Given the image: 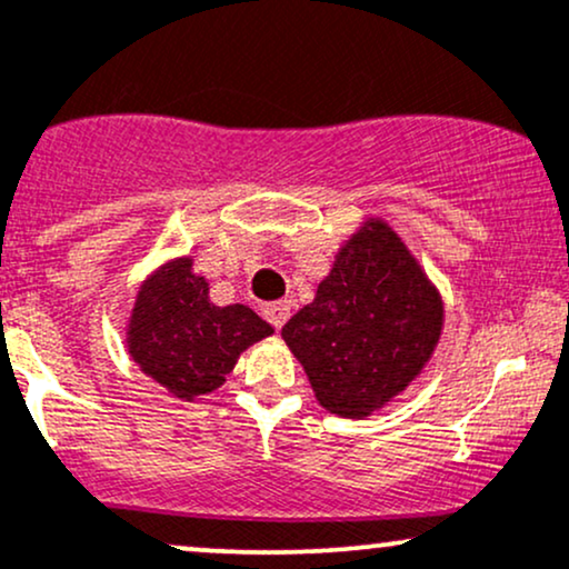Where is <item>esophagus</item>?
<instances>
[{"instance_id": "1", "label": "esophagus", "mask_w": 569, "mask_h": 569, "mask_svg": "<svg viewBox=\"0 0 569 569\" xmlns=\"http://www.w3.org/2000/svg\"><path fill=\"white\" fill-rule=\"evenodd\" d=\"M289 316H291L289 302H272L264 307V318L272 323V329H280V326L289 321Z\"/></svg>"}]
</instances>
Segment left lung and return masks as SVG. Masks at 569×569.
I'll return each instance as SVG.
<instances>
[{
    "label": "left lung",
    "mask_w": 569,
    "mask_h": 569,
    "mask_svg": "<svg viewBox=\"0 0 569 569\" xmlns=\"http://www.w3.org/2000/svg\"><path fill=\"white\" fill-rule=\"evenodd\" d=\"M443 305L403 240L369 219L339 248L316 299L283 326L318 403L361 420L403 393L433 356Z\"/></svg>",
    "instance_id": "left-lung-1"
}]
</instances>
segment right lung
<instances>
[{
  "mask_svg": "<svg viewBox=\"0 0 569 569\" xmlns=\"http://www.w3.org/2000/svg\"><path fill=\"white\" fill-rule=\"evenodd\" d=\"M272 326L251 307H217L192 259L160 267L136 297L128 323V352L143 375L176 398L211 393L238 363L248 345L270 337Z\"/></svg>",
  "mask_w": 569,
  "mask_h": 569,
  "instance_id": "1",
  "label": "right lung"
}]
</instances>
